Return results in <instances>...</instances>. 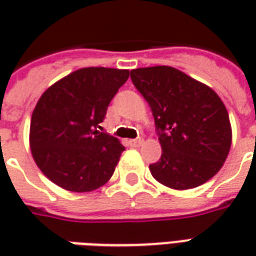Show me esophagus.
<instances>
[{
    "instance_id": "1",
    "label": "esophagus",
    "mask_w": 256,
    "mask_h": 256,
    "mask_svg": "<svg viewBox=\"0 0 256 256\" xmlns=\"http://www.w3.org/2000/svg\"><path fill=\"white\" fill-rule=\"evenodd\" d=\"M128 144H130V146H140L141 145V140H130Z\"/></svg>"
}]
</instances>
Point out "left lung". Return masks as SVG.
Segmentation results:
<instances>
[{"instance_id": "1", "label": "left lung", "mask_w": 256, "mask_h": 256, "mask_svg": "<svg viewBox=\"0 0 256 256\" xmlns=\"http://www.w3.org/2000/svg\"><path fill=\"white\" fill-rule=\"evenodd\" d=\"M130 78L150 104L162 145L160 159L150 164L152 177L177 190L214 177L232 145L230 120L220 96L168 66L136 68Z\"/></svg>"}]
</instances>
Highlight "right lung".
<instances>
[{"label":"right lung","instance_id":"1","mask_svg":"<svg viewBox=\"0 0 256 256\" xmlns=\"http://www.w3.org/2000/svg\"><path fill=\"white\" fill-rule=\"evenodd\" d=\"M128 70L79 68L48 88L32 111L30 148L36 166L70 192H92L110 181L124 150L100 123Z\"/></svg>","mask_w":256,"mask_h":256}]
</instances>
